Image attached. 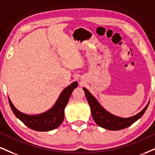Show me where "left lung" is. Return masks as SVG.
I'll return each instance as SVG.
<instances>
[{"label":"left lung","instance_id":"left-lung-1","mask_svg":"<svg viewBox=\"0 0 155 155\" xmlns=\"http://www.w3.org/2000/svg\"><path fill=\"white\" fill-rule=\"evenodd\" d=\"M84 91L86 97L92 113V118L94 122L100 127L105 128L111 131H118V130L124 129L130 126L137 120H139L143 113L146 111L147 107L149 105V102L144 108L137 113V115L128 118H122V117L117 116L108 112L100 105L98 100L89 92V91L85 87H83Z\"/></svg>","mask_w":155,"mask_h":155}]
</instances>
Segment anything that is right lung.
Here are the masks:
<instances>
[{"label": "right lung", "instance_id": "add662e5", "mask_svg": "<svg viewBox=\"0 0 155 155\" xmlns=\"http://www.w3.org/2000/svg\"><path fill=\"white\" fill-rule=\"evenodd\" d=\"M78 87L77 81L63 89L51 108L40 114L29 115L21 113L15 107L8 97L9 105L12 111L20 120L31 129L37 131H49L61 126L64 119V110L74 89Z\"/></svg>", "mask_w": 155, "mask_h": 155}]
</instances>
